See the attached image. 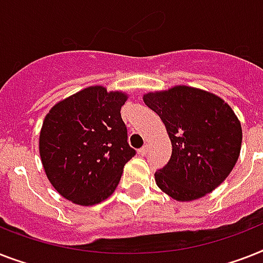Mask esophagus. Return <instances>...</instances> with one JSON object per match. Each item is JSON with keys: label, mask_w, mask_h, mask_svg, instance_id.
I'll return each mask as SVG.
<instances>
[{"label": "esophagus", "mask_w": 263, "mask_h": 263, "mask_svg": "<svg viewBox=\"0 0 263 263\" xmlns=\"http://www.w3.org/2000/svg\"><path fill=\"white\" fill-rule=\"evenodd\" d=\"M148 149H149L148 145H144V146H142V148L140 149V153H141L142 156H144V155H146V153H148Z\"/></svg>", "instance_id": "esophagus-1"}]
</instances>
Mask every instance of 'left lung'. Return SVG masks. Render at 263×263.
<instances>
[{"instance_id":"1","label":"left lung","mask_w":263,"mask_h":263,"mask_svg":"<svg viewBox=\"0 0 263 263\" xmlns=\"http://www.w3.org/2000/svg\"><path fill=\"white\" fill-rule=\"evenodd\" d=\"M165 125L172 144L156 184L176 201L201 198L230 175L241 145L240 122L218 96L197 88L174 87L144 96Z\"/></svg>"}]
</instances>
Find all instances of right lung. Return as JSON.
Here are the masks:
<instances>
[{
	"label": "right lung",
	"mask_w": 263,
	"mask_h": 263,
	"mask_svg": "<svg viewBox=\"0 0 263 263\" xmlns=\"http://www.w3.org/2000/svg\"><path fill=\"white\" fill-rule=\"evenodd\" d=\"M126 95L89 87L46 115L39 152L58 193L79 205H95L117 189L123 167L136 155L127 142L121 107Z\"/></svg>",
	"instance_id": "add662e5"
}]
</instances>
